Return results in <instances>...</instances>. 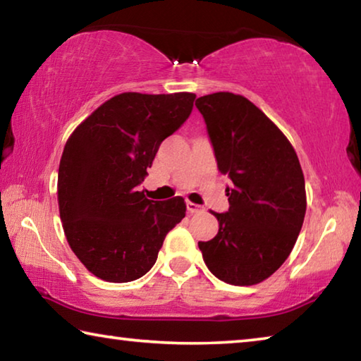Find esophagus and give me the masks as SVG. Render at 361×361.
Masks as SVG:
<instances>
[{"instance_id": "34e87169", "label": "esophagus", "mask_w": 361, "mask_h": 361, "mask_svg": "<svg viewBox=\"0 0 361 361\" xmlns=\"http://www.w3.org/2000/svg\"><path fill=\"white\" fill-rule=\"evenodd\" d=\"M186 209H188V212L191 213H200V212H204V207H200V205H197V204H194V202H186Z\"/></svg>"}]
</instances>
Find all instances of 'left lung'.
Segmentation results:
<instances>
[{
  "mask_svg": "<svg viewBox=\"0 0 361 361\" xmlns=\"http://www.w3.org/2000/svg\"><path fill=\"white\" fill-rule=\"evenodd\" d=\"M218 170L232 185L229 210L215 213L219 229L199 242L213 276L237 286L271 277L295 247L305 215L301 164L283 132L242 95L199 97Z\"/></svg>",
  "mask_w": 361,
  "mask_h": 361,
  "instance_id": "1",
  "label": "left lung"
}]
</instances>
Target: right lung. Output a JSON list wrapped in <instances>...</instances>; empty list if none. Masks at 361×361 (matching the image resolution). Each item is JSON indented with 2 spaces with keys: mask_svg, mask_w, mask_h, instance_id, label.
<instances>
[{
  "mask_svg": "<svg viewBox=\"0 0 361 361\" xmlns=\"http://www.w3.org/2000/svg\"><path fill=\"white\" fill-rule=\"evenodd\" d=\"M195 95L124 92L106 100L66 140L57 199L73 253L105 282L126 283L154 266L183 197L149 200L138 185L159 146L192 111Z\"/></svg>",
  "mask_w": 361,
  "mask_h": 361,
  "instance_id": "1",
  "label": "right lung"
}]
</instances>
